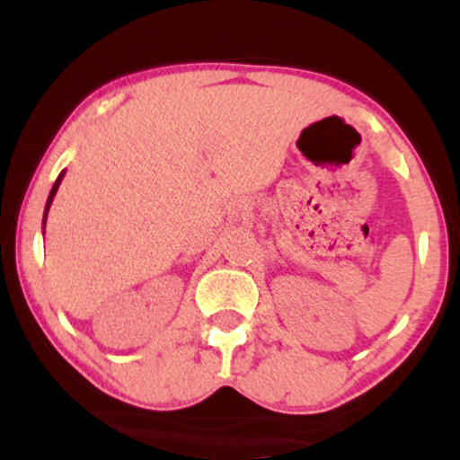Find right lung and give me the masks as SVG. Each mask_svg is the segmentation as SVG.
Here are the masks:
<instances>
[{"mask_svg":"<svg viewBox=\"0 0 460 460\" xmlns=\"http://www.w3.org/2000/svg\"><path fill=\"white\" fill-rule=\"evenodd\" d=\"M62 179H65V171L60 172V175H58V179H56V183H54V188H51V192H49V197H47V205H45V214H43V235H45V225H47V214H49V208H51V203H54V197H56V192H58V188H60V183H62Z\"/></svg>","mask_w":460,"mask_h":460,"instance_id":"obj_1","label":"right lung"}]
</instances>
